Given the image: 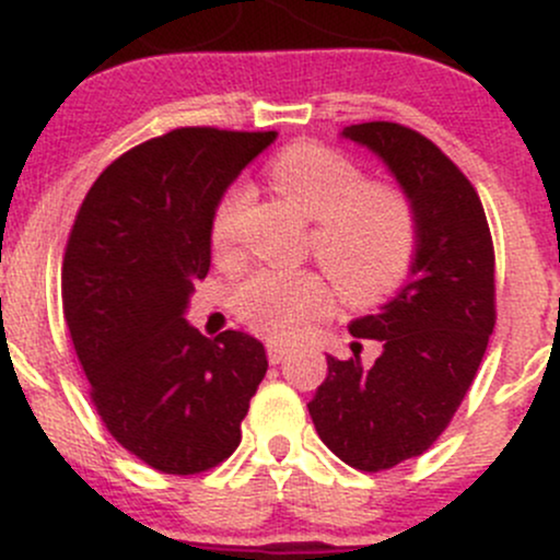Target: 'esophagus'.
<instances>
[{
	"label": "esophagus",
	"mask_w": 560,
	"mask_h": 560,
	"mask_svg": "<svg viewBox=\"0 0 560 560\" xmlns=\"http://www.w3.org/2000/svg\"><path fill=\"white\" fill-rule=\"evenodd\" d=\"M287 358V350L284 347H279V345H268V361H271L273 365L276 363H281Z\"/></svg>",
	"instance_id": "1"
}]
</instances>
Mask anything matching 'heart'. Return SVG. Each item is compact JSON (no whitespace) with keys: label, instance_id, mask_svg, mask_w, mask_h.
Returning <instances> with one entry per match:
<instances>
[{"label":"heart","instance_id":"obj_1","mask_svg":"<svg viewBox=\"0 0 560 560\" xmlns=\"http://www.w3.org/2000/svg\"><path fill=\"white\" fill-rule=\"evenodd\" d=\"M268 182L302 215L313 218L311 244L334 289L350 305H376L408 276L416 253V213L400 186L363 182V173L331 147L302 141L268 168ZM247 205L234 184L218 202L213 244L226 247ZM329 289L313 271H262L234 292L242 320L273 339H292L329 311Z\"/></svg>","mask_w":560,"mask_h":560}]
</instances>
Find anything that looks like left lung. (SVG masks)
Returning a JSON list of instances; mask_svg holds the SVG:
<instances>
[{"instance_id": "8db88e82", "label": "left lung", "mask_w": 560, "mask_h": 560, "mask_svg": "<svg viewBox=\"0 0 560 560\" xmlns=\"http://www.w3.org/2000/svg\"><path fill=\"white\" fill-rule=\"evenodd\" d=\"M339 137L374 152L416 213L408 284L350 324L382 355L374 365L326 355L329 374L307 402L337 458L382 471L432 447L471 387L494 329V253L471 182L427 137L387 120L347 126Z\"/></svg>"}]
</instances>
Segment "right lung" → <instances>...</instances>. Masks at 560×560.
I'll return each instance as SVG.
<instances>
[{
    "mask_svg": "<svg viewBox=\"0 0 560 560\" xmlns=\"http://www.w3.org/2000/svg\"><path fill=\"white\" fill-rule=\"evenodd\" d=\"M273 139L176 128L144 141L100 173L70 231L62 313L96 413L163 474L226 460L268 371L255 337L208 339L184 316L210 271L218 202Z\"/></svg>",
    "mask_w": 560,
    "mask_h": 560,
    "instance_id": "obj_1",
    "label": "right lung"
}]
</instances>
